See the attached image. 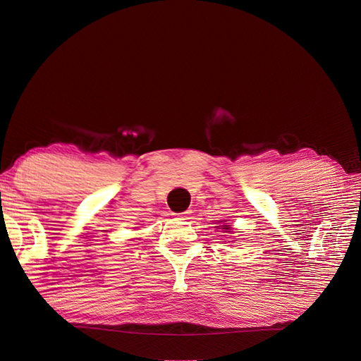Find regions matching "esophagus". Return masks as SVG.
<instances>
[{
    "mask_svg": "<svg viewBox=\"0 0 361 361\" xmlns=\"http://www.w3.org/2000/svg\"><path fill=\"white\" fill-rule=\"evenodd\" d=\"M188 214H190V212H183V214H179L178 216H179V218H182V220H185V218L188 216Z\"/></svg>",
    "mask_w": 361,
    "mask_h": 361,
    "instance_id": "34e87169",
    "label": "esophagus"
}]
</instances>
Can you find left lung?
I'll return each mask as SVG.
<instances>
[{"label":"left lung","instance_id":"8db88e82","mask_svg":"<svg viewBox=\"0 0 361 361\" xmlns=\"http://www.w3.org/2000/svg\"><path fill=\"white\" fill-rule=\"evenodd\" d=\"M216 227H218V228H220V227H221V228H224V231H228V232H231V231H232V228H231V227H228V226H216Z\"/></svg>","mask_w":361,"mask_h":361}]
</instances>
